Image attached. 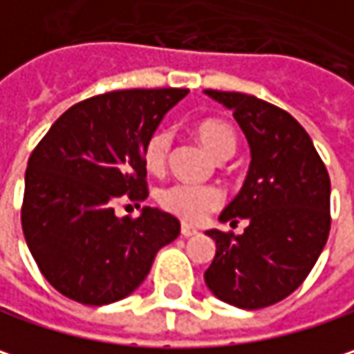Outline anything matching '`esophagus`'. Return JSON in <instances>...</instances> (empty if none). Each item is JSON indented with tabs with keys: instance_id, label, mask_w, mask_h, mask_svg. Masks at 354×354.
<instances>
[{
	"instance_id": "esophagus-1",
	"label": "esophagus",
	"mask_w": 354,
	"mask_h": 354,
	"mask_svg": "<svg viewBox=\"0 0 354 354\" xmlns=\"http://www.w3.org/2000/svg\"><path fill=\"white\" fill-rule=\"evenodd\" d=\"M199 232H197V227H193L189 223H183L181 225V236H185V238H191V236H197Z\"/></svg>"
}]
</instances>
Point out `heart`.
Instances as JSON below:
<instances>
[{"label": "heart", "instance_id": "heart-1", "mask_svg": "<svg viewBox=\"0 0 354 354\" xmlns=\"http://www.w3.org/2000/svg\"><path fill=\"white\" fill-rule=\"evenodd\" d=\"M203 149L219 161L227 159L236 147V131L223 120H203L195 131ZM171 149V135L167 131H155L142 147V163L151 173H161L167 165ZM159 203L169 214L177 215L185 221H201L209 212L221 203V193L215 187L177 183L159 191Z\"/></svg>", "mask_w": 354, "mask_h": 354}]
</instances>
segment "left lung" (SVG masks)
Returning <instances> with one entry per match:
<instances>
[{"mask_svg": "<svg viewBox=\"0 0 354 354\" xmlns=\"http://www.w3.org/2000/svg\"><path fill=\"white\" fill-rule=\"evenodd\" d=\"M234 113L250 169L219 221L248 219L243 234L205 232L215 256L203 278L219 300L256 310L290 296L315 268L330 232V179L313 139L278 106L241 92L203 90Z\"/></svg>", "mask_w": 354, "mask_h": 354, "instance_id": "obj_1", "label": "left lung"}]
</instances>
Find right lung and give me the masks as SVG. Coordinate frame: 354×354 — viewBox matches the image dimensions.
<instances>
[{"label": "right lung", "instance_id": "add662e5", "mask_svg": "<svg viewBox=\"0 0 354 354\" xmlns=\"http://www.w3.org/2000/svg\"><path fill=\"white\" fill-rule=\"evenodd\" d=\"M187 88L118 90L82 100L50 127L26 169L21 227L44 278L88 306L127 298L157 252L179 236L175 215L114 201L147 199L142 147Z\"/></svg>", "mask_w": 354, "mask_h": 354}]
</instances>
